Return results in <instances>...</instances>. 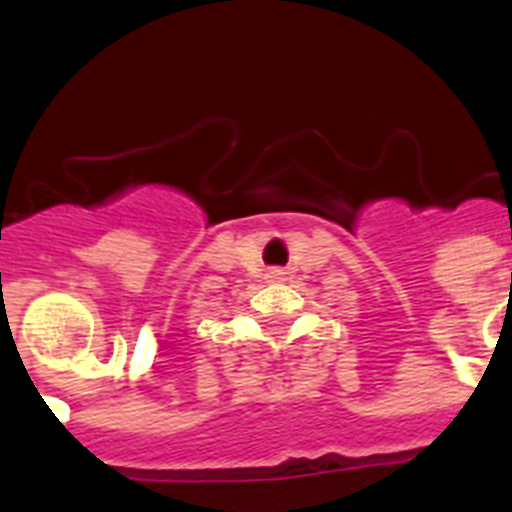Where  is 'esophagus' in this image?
<instances>
[{"instance_id": "obj_1", "label": "esophagus", "mask_w": 512, "mask_h": 512, "mask_svg": "<svg viewBox=\"0 0 512 512\" xmlns=\"http://www.w3.org/2000/svg\"><path fill=\"white\" fill-rule=\"evenodd\" d=\"M277 279H279V274H277Z\"/></svg>"}]
</instances>
